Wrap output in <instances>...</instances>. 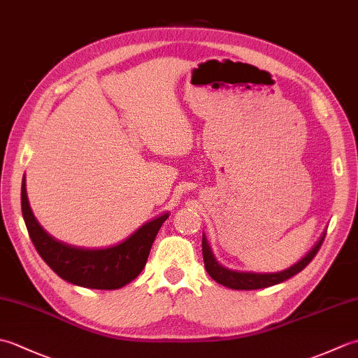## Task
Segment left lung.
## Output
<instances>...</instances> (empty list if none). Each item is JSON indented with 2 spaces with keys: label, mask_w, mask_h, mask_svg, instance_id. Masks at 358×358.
Masks as SVG:
<instances>
[{
  "label": "left lung",
  "mask_w": 358,
  "mask_h": 358,
  "mask_svg": "<svg viewBox=\"0 0 358 358\" xmlns=\"http://www.w3.org/2000/svg\"><path fill=\"white\" fill-rule=\"evenodd\" d=\"M326 232L322 234L320 240L315 243V246L309 250V252L301 258V260L292 264L291 268L278 271V272H250V271H235L229 269L223 266L222 263H218L215 258L214 252H212L210 245L208 243L206 235L203 234V260H204V268H206L209 275L214 278L217 283L223 285L229 289H237V291H252V289H263V287H269L273 285H278L281 281H285L287 278L294 277L295 273H299L303 271L306 266L310 263V260L315 257V254L320 249L322 243L324 240Z\"/></svg>",
  "instance_id": "obj_1"
}]
</instances>
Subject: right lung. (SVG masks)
<instances>
[{
    "label": "right lung",
    "mask_w": 358,
    "mask_h": 358,
    "mask_svg": "<svg viewBox=\"0 0 358 358\" xmlns=\"http://www.w3.org/2000/svg\"><path fill=\"white\" fill-rule=\"evenodd\" d=\"M21 210L38 254L59 278L89 289H120L140 275L159 227L169 217L163 214L144 223L131 237L106 249H83L58 241L45 232L30 209L26 178L21 185Z\"/></svg>",
    "instance_id": "obj_1"
}]
</instances>
